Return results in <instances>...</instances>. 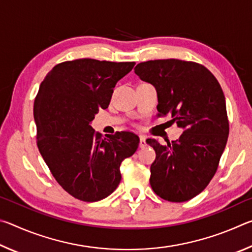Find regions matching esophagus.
I'll return each mask as SVG.
<instances>
[{
    "mask_svg": "<svg viewBox=\"0 0 252 252\" xmlns=\"http://www.w3.org/2000/svg\"><path fill=\"white\" fill-rule=\"evenodd\" d=\"M140 148H144L147 146V141H146V136L144 135H140V143H139Z\"/></svg>",
    "mask_w": 252,
    "mask_h": 252,
    "instance_id": "esophagus-1",
    "label": "esophagus"
}]
</instances>
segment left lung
<instances>
[{"label":"left lung","mask_w":252,"mask_h":252,"mask_svg":"<svg viewBox=\"0 0 252 252\" xmlns=\"http://www.w3.org/2000/svg\"><path fill=\"white\" fill-rule=\"evenodd\" d=\"M135 74L158 93V117L172 118L183 133L177 141L147 143L155 149L150 185L160 198L185 202L206 189L227 144L229 121L218 80L206 66L177 59L139 63Z\"/></svg>","instance_id":"left-lung-1"}]
</instances>
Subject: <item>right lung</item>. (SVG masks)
Masks as SVG:
<instances>
[{
    "instance_id": "right-lung-1",
    "label": "right lung",
    "mask_w": 252,
    "mask_h": 252,
    "mask_svg": "<svg viewBox=\"0 0 252 252\" xmlns=\"http://www.w3.org/2000/svg\"><path fill=\"white\" fill-rule=\"evenodd\" d=\"M134 64L94 59L59 63L34 100L41 156L59 185L81 201H99L112 193L121 181L122 161L138 149L139 136L132 132L102 138L90 125Z\"/></svg>"
}]
</instances>
